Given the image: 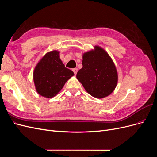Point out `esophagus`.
Wrapping results in <instances>:
<instances>
[{
  "mask_svg": "<svg viewBox=\"0 0 157 157\" xmlns=\"http://www.w3.org/2000/svg\"><path fill=\"white\" fill-rule=\"evenodd\" d=\"M73 71L74 72L75 75H76L77 73V71H78V69L77 68H74V69H73Z\"/></svg>",
  "mask_w": 157,
  "mask_h": 157,
  "instance_id": "obj_1",
  "label": "esophagus"
}]
</instances>
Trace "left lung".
<instances>
[{
    "instance_id": "1",
    "label": "left lung",
    "mask_w": 157,
    "mask_h": 157,
    "mask_svg": "<svg viewBox=\"0 0 157 157\" xmlns=\"http://www.w3.org/2000/svg\"><path fill=\"white\" fill-rule=\"evenodd\" d=\"M84 53L82 68L77 78L86 92L96 98L110 95L115 89L118 81L117 71L111 57L99 46Z\"/></svg>"
}]
</instances>
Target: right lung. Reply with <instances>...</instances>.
Here are the masks:
<instances>
[{
  "label": "right lung",
  "instance_id": "right-lung-1",
  "mask_svg": "<svg viewBox=\"0 0 157 157\" xmlns=\"http://www.w3.org/2000/svg\"><path fill=\"white\" fill-rule=\"evenodd\" d=\"M59 54L57 50L48 52L38 63L33 72L36 92L47 98L55 96L74 75L72 71L65 67Z\"/></svg>",
  "mask_w": 157,
  "mask_h": 157
}]
</instances>
